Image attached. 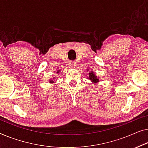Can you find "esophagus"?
Instances as JSON below:
<instances>
[{
	"label": "esophagus",
	"instance_id": "1",
	"mask_svg": "<svg viewBox=\"0 0 148 148\" xmlns=\"http://www.w3.org/2000/svg\"><path fill=\"white\" fill-rule=\"evenodd\" d=\"M76 63L75 62H72V63H70V67H71L72 68H74L75 67H76Z\"/></svg>",
	"mask_w": 148,
	"mask_h": 148
}]
</instances>
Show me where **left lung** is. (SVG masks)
<instances>
[{
  "label": "left lung",
  "mask_w": 148,
  "mask_h": 148,
  "mask_svg": "<svg viewBox=\"0 0 148 148\" xmlns=\"http://www.w3.org/2000/svg\"><path fill=\"white\" fill-rule=\"evenodd\" d=\"M86 70L88 72V77H87V79L90 80L92 82V84H97V83L99 82V77H97L94 72L90 71L88 69H87Z\"/></svg>",
  "instance_id": "8db88e82"
}]
</instances>
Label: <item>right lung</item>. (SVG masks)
<instances>
[{
  "label": "right lung",
  "instance_id": "1",
  "mask_svg": "<svg viewBox=\"0 0 148 148\" xmlns=\"http://www.w3.org/2000/svg\"><path fill=\"white\" fill-rule=\"evenodd\" d=\"M60 73V70H57V72H56V74L57 75H58ZM56 78V76H54L53 78H52L51 79H49V82L51 83V84H53V83L54 82H56V81H57V80H56V79H55Z\"/></svg>",
  "mask_w": 148,
  "mask_h": 148
}]
</instances>
